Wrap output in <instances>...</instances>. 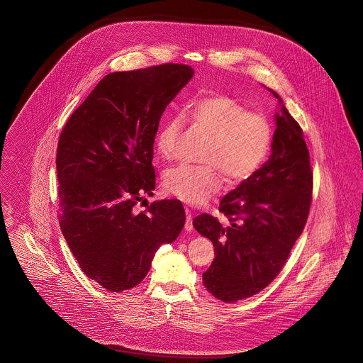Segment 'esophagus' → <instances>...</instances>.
Wrapping results in <instances>:
<instances>
[{
    "mask_svg": "<svg viewBox=\"0 0 363 363\" xmlns=\"http://www.w3.org/2000/svg\"><path fill=\"white\" fill-rule=\"evenodd\" d=\"M185 213H186V221H185V229L188 232H192L194 230V225H192V211L189 208H185Z\"/></svg>",
    "mask_w": 363,
    "mask_h": 363,
    "instance_id": "esophagus-1",
    "label": "esophagus"
}]
</instances>
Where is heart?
I'll return each mask as SVG.
<instances>
[{"instance_id":"obj_1","label":"heart","mask_w":363,"mask_h":363,"mask_svg":"<svg viewBox=\"0 0 363 363\" xmlns=\"http://www.w3.org/2000/svg\"><path fill=\"white\" fill-rule=\"evenodd\" d=\"M186 117L208 134L211 140L203 155L206 166L181 164L164 174V186L185 203L201 204L216 195L223 177L240 182L251 177L268 157L272 145V125L262 113L249 108L233 96L211 94L197 98L185 108ZM184 117L166 118L156 135V149L167 160L178 156Z\"/></svg>"}]
</instances>
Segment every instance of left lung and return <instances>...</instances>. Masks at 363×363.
<instances>
[{
	"mask_svg": "<svg viewBox=\"0 0 363 363\" xmlns=\"http://www.w3.org/2000/svg\"><path fill=\"white\" fill-rule=\"evenodd\" d=\"M269 91L279 101L269 159L223 196L220 211L228 225L210 214L194 220L216 251L203 283L223 303L249 298L278 277L309 214L312 171L304 134L279 95Z\"/></svg>",
	"mask_w": 363,
	"mask_h": 363,
	"instance_id": "obj_1",
	"label": "left lung"
}]
</instances>
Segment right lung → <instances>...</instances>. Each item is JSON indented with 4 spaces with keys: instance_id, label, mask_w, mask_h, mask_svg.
I'll return each mask as SVG.
<instances>
[{
    "instance_id": "obj_1",
    "label": "right lung",
    "mask_w": 363,
    "mask_h": 363,
    "mask_svg": "<svg viewBox=\"0 0 363 363\" xmlns=\"http://www.w3.org/2000/svg\"><path fill=\"white\" fill-rule=\"evenodd\" d=\"M191 66L166 63L105 76L65 124L56 153L59 223L84 274L109 291L147 275L162 245L185 223L179 200L137 203L156 185L153 143Z\"/></svg>"
}]
</instances>
